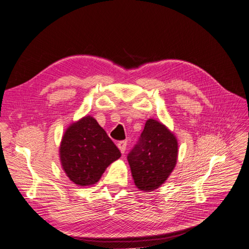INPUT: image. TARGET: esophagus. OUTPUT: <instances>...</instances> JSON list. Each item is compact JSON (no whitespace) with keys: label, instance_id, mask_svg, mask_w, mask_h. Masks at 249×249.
<instances>
[{"label":"esophagus","instance_id":"1","mask_svg":"<svg viewBox=\"0 0 249 249\" xmlns=\"http://www.w3.org/2000/svg\"><path fill=\"white\" fill-rule=\"evenodd\" d=\"M117 146H118L120 152H122V154H124L125 149H126V141H119Z\"/></svg>","mask_w":249,"mask_h":249}]
</instances>
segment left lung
Listing matches in <instances>:
<instances>
[{
    "mask_svg": "<svg viewBox=\"0 0 249 249\" xmlns=\"http://www.w3.org/2000/svg\"><path fill=\"white\" fill-rule=\"evenodd\" d=\"M178 140L167 126L156 119L146 120L139 141L127 155L134 183L139 190L159 188L175 169Z\"/></svg>",
    "mask_w": 249,
    "mask_h": 249,
    "instance_id": "left-lung-1",
    "label": "left lung"
}]
</instances>
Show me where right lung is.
Segmentation results:
<instances>
[{
  "label": "right lung",
  "instance_id": "1",
  "mask_svg": "<svg viewBox=\"0 0 249 249\" xmlns=\"http://www.w3.org/2000/svg\"><path fill=\"white\" fill-rule=\"evenodd\" d=\"M59 155L66 176L82 187L99 182L109 165L122 156L107 133L89 115L67 127Z\"/></svg>",
  "mask_w": 249,
  "mask_h": 249
}]
</instances>
